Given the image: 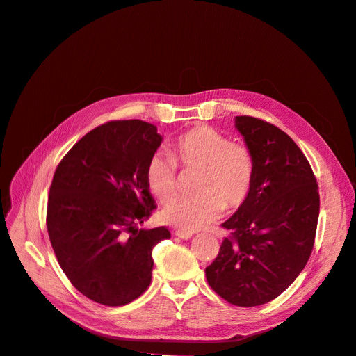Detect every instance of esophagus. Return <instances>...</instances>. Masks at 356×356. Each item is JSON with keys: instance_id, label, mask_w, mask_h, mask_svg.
Wrapping results in <instances>:
<instances>
[{"instance_id": "esophagus-1", "label": "esophagus", "mask_w": 356, "mask_h": 356, "mask_svg": "<svg viewBox=\"0 0 356 356\" xmlns=\"http://www.w3.org/2000/svg\"><path fill=\"white\" fill-rule=\"evenodd\" d=\"M175 234H176V236H179L181 239H191L193 236L192 232H184V231H176Z\"/></svg>"}]
</instances>
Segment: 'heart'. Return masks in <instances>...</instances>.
Instances as JSON below:
<instances>
[{
    "label": "heart",
    "instance_id": "heart-1",
    "mask_svg": "<svg viewBox=\"0 0 356 356\" xmlns=\"http://www.w3.org/2000/svg\"><path fill=\"white\" fill-rule=\"evenodd\" d=\"M168 154L156 153L145 165L147 188L157 200L170 199L177 186V165L196 170L191 199H173L160 213L161 222L184 232L207 228L222 209L235 211L244 204L254 188L257 164L252 149L231 141L225 134L197 125L184 131L168 145Z\"/></svg>",
    "mask_w": 356,
    "mask_h": 356
}]
</instances>
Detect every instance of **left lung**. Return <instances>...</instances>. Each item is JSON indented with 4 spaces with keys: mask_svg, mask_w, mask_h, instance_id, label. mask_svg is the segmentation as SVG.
Wrapping results in <instances>:
<instances>
[{
    "mask_svg": "<svg viewBox=\"0 0 356 356\" xmlns=\"http://www.w3.org/2000/svg\"><path fill=\"white\" fill-rule=\"evenodd\" d=\"M236 128L255 156V183L222 223L229 235L204 274L223 300L252 307L274 300L307 264L321 197L310 163L284 131L250 115L236 117Z\"/></svg>",
    "mask_w": 356,
    "mask_h": 356,
    "instance_id": "8db88e82",
    "label": "left lung"
}]
</instances>
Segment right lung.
<instances>
[{"instance_id": "obj_1", "label": "right lung", "mask_w": 356, "mask_h": 356, "mask_svg": "<svg viewBox=\"0 0 356 356\" xmlns=\"http://www.w3.org/2000/svg\"><path fill=\"white\" fill-rule=\"evenodd\" d=\"M161 144L140 120L108 121L82 137L56 167L46 223L73 287L104 306H124L152 283L153 248L165 227L141 229L156 209L145 165Z\"/></svg>"}]
</instances>
